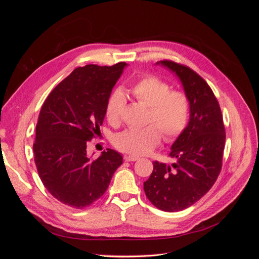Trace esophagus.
Masks as SVG:
<instances>
[{
	"label": "esophagus",
	"instance_id": "obj_1",
	"mask_svg": "<svg viewBox=\"0 0 259 259\" xmlns=\"http://www.w3.org/2000/svg\"><path fill=\"white\" fill-rule=\"evenodd\" d=\"M139 158L136 155H125L124 156V160L127 161V162H134V161H137Z\"/></svg>",
	"mask_w": 259,
	"mask_h": 259
}]
</instances>
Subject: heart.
Returning <instances> with one entry per match:
<instances>
[{
	"label": "heart",
	"instance_id": "obj_1",
	"mask_svg": "<svg viewBox=\"0 0 259 259\" xmlns=\"http://www.w3.org/2000/svg\"><path fill=\"white\" fill-rule=\"evenodd\" d=\"M131 93L149 106L148 122L151 124L117 134L114 137L117 149L131 154H147L160 144L161 131L166 140H174L183 134L190 116V101L184 92L170 91L167 82L155 75H146L132 85ZM125 104L126 99L121 90L109 95L105 107L109 123H119Z\"/></svg>",
	"mask_w": 259,
	"mask_h": 259
}]
</instances>
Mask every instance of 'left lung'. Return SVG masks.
<instances>
[{
  "label": "left lung",
  "instance_id": "obj_1",
  "mask_svg": "<svg viewBox=\"0 0 259 259\" xmlns=\"http://www.w3.org/2000/svg\"><path fill=\"white\" fill-rule=\"evenodd\" d=\"M173 71L190 101L186 130L171 145V166L153 162V171L144 183L152 204L164 211H179L207 193L221 173L226 142L221 107L205 80L189 67L170 60L158 61Z\"/></svg>",
  "mask_w": 259,
  "mask_h": 259
}]
</instances>
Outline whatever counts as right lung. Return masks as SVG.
Returning a JSON list of instances; mask_svg holds the SVG:
<instances>
[{
  "label": "right lung",
  "instance_id": "add662e5",
  "mask_svg": "<svg viewBox=\"0 0 259 259\" xmlns=\"http://www.w3.org/2000/svg\"><path fill=\"white\" fill-rule=\"evenodd\" d=\"M126 66L76 68L41 108L33 144L37 173L53 197L70 207L84 208L103 197L123 162L112 149L91 159L86 147L100 133L107 99Z\"/></svg>",
  "mask_w": 259,
  "mask_h": 259
}]
</instances>
